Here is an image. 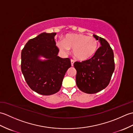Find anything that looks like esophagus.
I'll use <instances>...</instances> for the list:
<instances>
[{
  "mask_svg": "<svg viewBox=\"0 0 133 133\" xmlns=\"http://www.w3.org/2000/svg\"><path fill=\"white\" fill-rule=\"evenodd\" d=\"M74 61L72 60V59H71V66H74Z\"/></svg>",
  "mask_w": 133,
  "mask_h": 133,
  "instance_id": "esophagus-1",
  "label": "esophagus"
}]
</instances>
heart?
<instances>
[{
  "mask_svg": "<svg viewBox=\"0 0 133 133\" xmlns=\"http://www.w3.org/2000/svg\"><path fill=\"white\" fill-rule=\"evenodd\" d=\"M98 41L94 36H89L83 34H69L63 40L57 42L56 46L61 51L68 53L72 49V54L78 61H84L91 58L97 52Z\"/></svg>",
  "mask_w": 133,
  "mask_h": 133,
  "instance_id": "b5f03b06",
  "label": "heart"
}]
</instances>
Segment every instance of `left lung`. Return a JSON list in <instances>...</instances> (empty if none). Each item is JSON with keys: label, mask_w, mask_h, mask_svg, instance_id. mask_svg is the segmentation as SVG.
I'll list each match as a JSON object with an SVG mask.
<instances>
[{"label": "left lung", "mask_w": 133, "mask_h": 133, "mask_svg": "<svg viewBox=\"0 0 133 133\" xmlns=\"http://www.w3.org/2000/svg\"><path fill=\"white\" fill-rule=\"evenodd\" d=\"M93 36L101 46L91 58L74 63L77 70L76 83L79 89L87 94H95L105 89L115 69L114 52L110 44L104 39Z\"/></svg>", "instance_id": "obj_1"}]
</instances>
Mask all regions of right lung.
Masks as SVG:
<instances>
[{
    "instance_id": "obj_1",
    "label": "right lung",
    "mask_w": 133,
    "mask_h": 133,
    "mask_svg": "<svg viewBox=\"0 0 133 133\" xmlns=\"http://www.w3.org/2000/svg\"><path fill=\"white\" fill-rule=\"evenodd\" d=\"M55 32H43L30 39L21 52V70L25 80L33 91L50 95L61 89L64 76L71 67L68 58L58 56ZM43 56L47 59L42 61Z\"/></svg>"
}]
</instances>
